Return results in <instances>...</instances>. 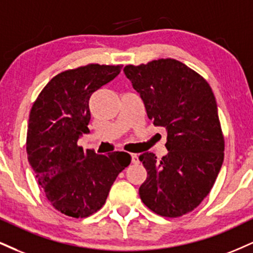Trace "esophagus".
I'll use <instances>...</instances> for the list:
<instances>
[{"instance_id": "obj_1", "label": "esophagus", "mask_w": 253, "mask_h": 253, "mask_svg": "<svg viewBox=\"0 0 253 253\" xmlns=\"http://www.w3.org/2000/svg\"><path fill=\"white\" fill-rule=\"evenodd\" d=\"M132 163L134 164V165H138V164L140 163L138 154H132Z\"/></svg>"}]
</instances>
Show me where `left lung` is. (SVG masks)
Segmentation results:
<instances>
[{
	"label": "left lung",
	"instance_id": "left-lung-1",
	"mask_svg": "<svg viewBox=\"0 0 253 253\" xmlns=\"http://www.w3.org/2000/svg\"><path fill=\"white\" fill-rule=\"evenodd\" d=\"M125 75L144 101L148 119L167 133V154L139 159L147 179L139 188L142 203L163 217H180L203 202L224 160V138L210 84L173 59L126 66Z\"/></svg>",
	"mask_w": 253,
	"mask_h": 253
}]
</instances>
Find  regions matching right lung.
<instances>
[{"mask_svg": "<svg viewBox=\"0 0 253 253\" xmlns=\"http://www.w3.org/2000/svg\"><path fill=\"white\" fill-rule=\"evenodd\" d=\"M121 69L92 63L61 73L48 82L30 111L28 161L49 203L69 217L99 211L119 173L130 164L126 152L103 156L78 145L89 132L90 95Z\"/></svg>", "mask_w": 253, "mask_h": 253, "instance_id": "right-lung-1", "label": "right lung"}]
</instances>
